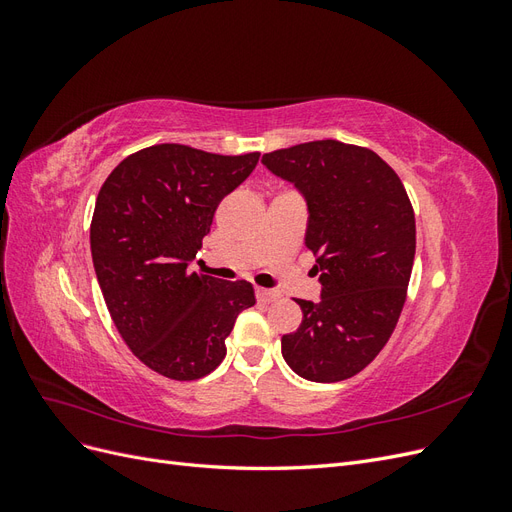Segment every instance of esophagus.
Here are the masks:
<instances>
[{"mask_svg":"<svg viewBox=\"0 0 512 512\" xmlns=\"http://www.w3.org/2000/svg\"><path fill=\"white\" fill-rule=\"evenodd\" d=\"M256 299L260 303H273V301L280 299V292L269 290V288H256Z\"/></svg>","mask_w":512,"mask_h":512,"instance_id":"esophagus-1","label":"esophagus"}]
</instances>
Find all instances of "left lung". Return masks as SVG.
I'll list each match as a JSON object with an SVG mask.
<instances>
[{
  "label": "left lung",
  "instance_id": "left-lung-1",
  "mask_svg": "<svg viewBox=\"0 0 512 512\" xmlns=\"http://www.w3.org/2000/svg\"><path fill=\"white\" fill-rule=\"evenodd\" d=\"M262 164L305 198L320 275V301L297 299L303 322L282 337L284 361L312 382L352 378L389 342L406 301L416 226L404 183L378 153L339 141L277 149Z\"/></svg>",
  "mask_w": 512,
  "mask_h": 512
}]
</instances>
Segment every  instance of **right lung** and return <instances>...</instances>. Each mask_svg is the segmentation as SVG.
Returning a JSON list of instances; mask_svg holds the SVG:
<instances>
[{"label": "right lung", "instance_id": "add662e5", "mask_svg": "<svg viewBox=\"0 0 512 512\" xmlns=\"http://www.w3.org/2000/svg\"><path fill=\"white\" fill-rule=\"evenodd\" d=\"M258 158L153 145L100 188L89 232L98 284L123 342L166 378L196 380L218 367L237 316L256 303L250 282H222L190 265L220 200Z\"/></svg>", "mask_w": 512, "mask_h": 512}]
</instances>
